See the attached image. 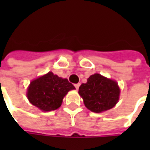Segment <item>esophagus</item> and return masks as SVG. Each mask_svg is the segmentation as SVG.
<instances>
[{"label": "esophagus", "instance_id": "1", "mask_svg": "<svg viewBox=\"0 0 150 150\" xmlns=\"http://www.w3.org/2000/svg\"><path fill=\"white\" fill-rule=\"evenodd\" d=\"M79 86H80V83H76V84H75V88H76V89H77V90H78L79 88Z\"/></svg>", "mask_w": 150, "mask_h": 150}]
</instances>
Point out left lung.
Wrapping results in <instances>:
<instances>
[{"mask_svg":"<svg viewBox=\"0 0 150 150\" xmlns=\"http://www.w3.org/2000/svg\"><path fill=\"white\" fill-rule=\"evenodd\" d=\"M79 94L89 110L98 113L116 105L119 100L120 88L116 81L94 74L88 79L86 83H82Z\"/></svg>","mask_w":150,"mask_h":150,"instance_id":"8db88e82","label":"left lung"}]
</instances>
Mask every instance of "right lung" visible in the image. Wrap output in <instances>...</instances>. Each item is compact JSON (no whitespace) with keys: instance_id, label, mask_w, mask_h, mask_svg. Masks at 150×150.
<instances>
[{"instance_id":"right-lung-1","label":"right lung","mask_w":150,"mask_h":150,"mask_svg":"<svg viewBox=\"0 0 150 150\" xmlns=\"http://www.w3.org/2000/svg\"><path fill=\"white\" fill-rule=\"evenodd\" d=\"M74 85L52 72L34 79L30 83L27 91V97L31 104L42 111H52L59 108L62 99Z\"/></svg>"}]
</instances>
